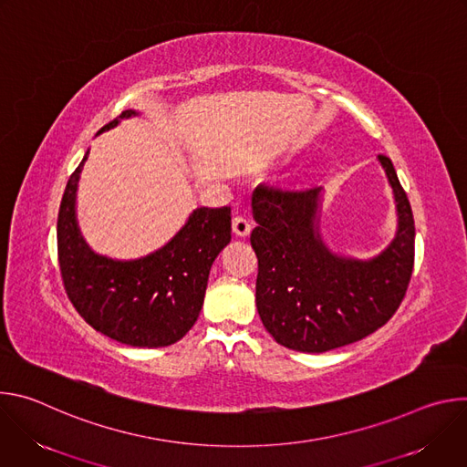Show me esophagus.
I'll return each mask as SVG.
<instances>
[{
  "label": "esophagus",
  "mask_w": 467,
  "mask_h": 467,
  "mask_svg": "<svg viewBox=\"0 0 467 467\" xmlns=\"http://www.w3.org/2000/svg\"><path fill=\"white\" fill-rule=\"evenodd\" d=\"M233 233L236 234V236H247L249 233H251V223H249V220L247 218H244V216H236V218H233Z\"/></svg>",
  "instance_id": "obj_1"
}]
</instances>
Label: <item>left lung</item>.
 I'll return each instance as SVG.
<instances>
[{
	"instance_id": "8db88e82",
	"label": "left lung",
	"mask_w": 467,
	"mask_h": 467,
	"mask_svg": "<svg viewBox=\"0 0 467 467\" xmlns=\"http://www.w3.org/2000/svg\"><path fill=\"white\" fill-rule=\"evenodd\" d=\"M377 159L393 192L397 231L371 258L325 244L321 188L253 192L256 310L277 344L301 353L337 349L371 335L401 305L414 268V216L391 161Z\"/></svg>"
}]
</instances>
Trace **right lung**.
I'll use <instances>...</instances> for the list:
<instances>
[{"instance_id": "add662e5", "label": "right lung", "mask_w": 467, "mask_h": 467, "mask_svg": "<svg viewBox=\"0 0 467 467\" xmlns=\"http://www.w3.org/2000/svg\"><path fill=\"white\" fill-rule=\"evenodd\" d=\"M125 110L98 135L121 119ZM81 164L66 184L58 220L57 249L62 283L81 317L101 335L130 348H166L181 340L202 312L211 265L231 242V209L199 207L157 251L118 260L96 253L78 222Z\"/></svg>"}]
</instances>
